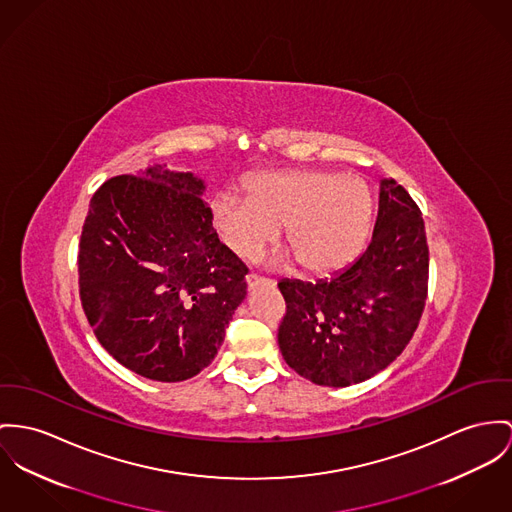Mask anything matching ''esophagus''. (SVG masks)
<instances>
[{
    "label": "esophagus",
    "instance_id": "34e87169",
    "mask_svg": "<svg viewBox=\"0 0 512 512\" xmlns=\"http://www.w3.org/2000/svg\"><path fill=\"white\" fill-rule=\"evenodd\" d=\"M245 280H247L249 288H255L261 282H269V280H265V278H261V276H257L255 273H249V275L245 276Z\"/></svg>",
    "mask_w": 512,
    "mask_h": 512
}]
</instances>
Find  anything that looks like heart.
I'll use <instances>...</instances> for the list:
<instances>
[{
    "label": "heart",
    "instance_id": "obj_1",
    "mask_svg": "<svg viewBox=\"0 0 512 512\" xmlns=\"http://www.w3.org/2000/svg\"><path fill=\"white\" fill-rule=\"evenodd\" d=\"M372 191L358 175L335 171L259 173L247 197L222 193L212 202V222L224 245L243 259L263 251L282 226V243L300 269L333 273L351 263L372 222Z\"/></svg>",
    "mask_w": 512,
    "mask_h": 512
}]
</instances>
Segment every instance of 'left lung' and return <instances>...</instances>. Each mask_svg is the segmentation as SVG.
I'll return each instance as SVG.
<instances>
[{
  "label": "left lung",
  "mask_w": 512,
  "mask_h": 512,
  "mask_svg": "<svg viewBox=\"0 0 512 512\" xmlns=\"http://www.w3.org/2000/svg\"><path fill=\"white\" fill-rule=\"evenodd\" d=\"M278 288L286 302L278 347L292 370L329 388L372 378L403 353L425 310L429 245L419 206L384 179L364 253L331 278H284Z\"/></svg>",
  "instance_id": "1"
}]
</instances>
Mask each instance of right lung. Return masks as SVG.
Returning <instances> with one entry per match:
<instances>
[{
  "label": "right lung",
  "mask_w": 512,
  "mask_h": 512,
  "mask_svg": "<svg viewBox=\"0 0 512 512\" xmlns=\"http://www.w3.org/2000/svg\"><path fill=\"white\" fill-rule=\"evenodd\" d=\"M204 183L152 165L105 181L79 239V298L105 351L156 380L197 376L247 294V267L220 243Z\"/></svg>",
  "instance_id": "1"
}]
</instances>
